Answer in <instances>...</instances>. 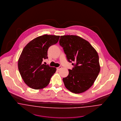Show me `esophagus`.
<instances>
[{
	"label": "esophagus",
	"instance_id": "1",
	"mask_svg": "<svg viewBox=\"0 0 121 121\" xmlns=\"http://www.w3.org/2000/svg\"><path fill=\"white\" fill-rule=\"evenodd\" d=\"M61 68H62L61 66H59V67H58L57 68V70H59L60 69H61Z\"/></svg>",
	"mask_w": 121,
	"mask_h": 121
}]
</instances>
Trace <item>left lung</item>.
Returning a JSON list of instances; mask_svg holds the SVG:
<instances>
[{"label":"left lung","mask_w":121,"mask_h":121,"mask_svg":"<svg viewBox=\"0 0 121 121\" xmlns=\"http://www.w3.org/2000/svg\"><path fill=\"white\" fill-rule=\"evenodd\" d=\"M59 44L68 61L75 62L68 76L63 78L65 87L76 94L85 92L92 86L100 71L97 52L88 41L76 35L61 36Z\"/></svg>","instance_id":"8db88e82"}]
</instances>
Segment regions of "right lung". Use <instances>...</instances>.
<instances>
[{"instance_id":"obj_1","label":"right lung","mask_w":121,"mask_h":121,"mask_svg":"<svg viewBox=\"0 0 121 121\" xmlns=\"http://www.w3.org/2000/svg\"><path fill=\"white\" fill-rule=\"evenodd\" d=\"M60 36L45 35L30 41L24 47L18 60L22 78L30 87L36 90L45 87L56 72L55 67L42 63L48 58L49 48L56 44Z\"/></svg>"}]
</instances>
